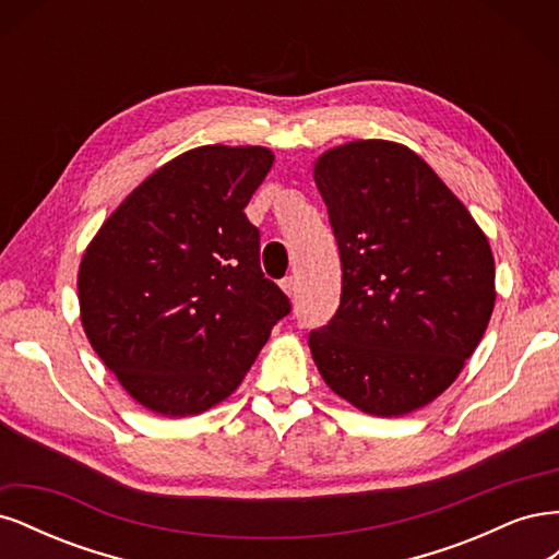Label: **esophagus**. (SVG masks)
Returning <instances> with one entry per match:
<instances>
[{
    "label": "esophagus",
    "mask_w": 559,
    "mask_h": 559,
    "mask_svg": "<svg viewBox=\"0 0 559 559\" xmlns=\"http://www.w3.org/2000/svg\"><path fill=\"white\" fill-rule=\"evenodd\" d=\"M280 286H282V292H284L286 296H289V298H294V296H296V289H298V282H296V277H284Z\"/></svg>",
    "instance_id": "esophagus-1"
}]
</instances>
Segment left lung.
Here are the masks:
<instances>
[{
  "instance_id": "1",
  "label": "left lung",
  "mask_w": 559,
  "mask_h": 559,
  "mask_svg": "<svg viewBox=\"0 0 559 559\" xmlns=\"http://www.w3.org/2000/svg\"><path fill=\"white\" fill-rule=\"evenodd\" d=\"M341 249V308L310 333L333 392L376 417L425 408L460 378L495 310L487 235L415 151L354 140L312 167Z\"/></svg>"
}]
</instances>
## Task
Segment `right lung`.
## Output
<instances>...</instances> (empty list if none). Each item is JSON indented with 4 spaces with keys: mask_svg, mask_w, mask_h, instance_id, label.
Listing matches in <instances>:
<instances>
[{
    "mask_svg": "<svg viewBox=\"0 0 559 559\" xmlns=\"http://www.w3.org/2000/svg\"><path fill=\"white\" fill-rule=\"evenodd\" d=\"M273 163L251 144L186 151L126 195L83 251L81 326L142 408L189 417L226 401L289 314L245 214Z\"/></svg>",
    "mask_w": 559,
    "mask_h": 559,
    "instance_id": "right-lung-1",
    "label": "right lung"
}]
</instances>
